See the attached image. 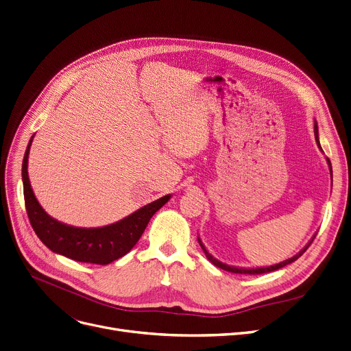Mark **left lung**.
<instances>
[{
	"instance_id": "1",
	"label": "left lung",
	"mask_w": 351,
	"mask_h": 351,
	"mask_svg": "<svg viewBox=\"0 0 351 351\" xmlns=\"http://www.w3.org/2000/svg\"><path fill=\"white\" fill-rule=\"evenodd\" d=\"M314 133H315V141H317V143H318V146H319V142H318V130H317V125L314 126ZM322 147V146H319ZM328 160V159H327ZM328 165H330V167H331V163H330V160H328ZM331 179H332V171H331ZM314 238H315V235L313 237V239L308 242V245L304 248L302 251H300L295 256H293V258H289V260H287V261H284V263H280V264H277V265H272V267H265V268H252V269H245V268H235V267H230V265H225V264H222V263H219L218 260H215V258H213L206 250H205V247H204V243H202V241L201 239H197L199 241V245H201V248L204 250V252H205V255H206V258L208 260L213 264V265H217L218 268H222V269H225V271H230V272H234V274H250V276H256V274H265V272H271V271H277V269H280V268H282V267H285V265H288V264H291V263H294L295 260H298V258L307 251V248L311 245V242L314 241Z\"/></svg>"
}]
</instances>
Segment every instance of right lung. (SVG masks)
<instances>
[{
	"label": "right lung",
	"instance_id": "right-lung-1",
	"mask_svg": "<svg viewBox=\"0 0 351 351\" xmlns=\"http://www.w3.org/2000/svg\"><path fill=\"white\" fill-rule=\"evenodd\" d=\"M32 141L27 146L23 159V185L27 215L34 232L44 245L70 260L99 265H108L119 260L136 245L154 213L171 199V195H166L136 210L130 217L109 226L86 230V228L64 225L44 212L29 185L27 163Z\"/></svg>",
	"mask_w": 351,
	"mask_h": 351
}]
</instances>
